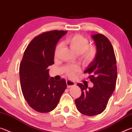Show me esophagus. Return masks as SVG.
Segmentation results:
<instances>
[{"label":"esophagus","mask_w":132,"mask_h":132,"mask_svg":"<svg viewBox=\"0 0 132 132\" xmlns=\"http://www.w3.org/2000/svg\"><path fill=\"white\" fill-rule=\"evenodd\" d=\"M66 84H67V87H68V88H70L71 87H73L75 86V82H73L72 81H71V80H67L66 81Z\"/></svg>","instance_id":"34e87169"}]
</instances>
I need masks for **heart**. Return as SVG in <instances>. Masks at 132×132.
I'll list each match as a JSON object with an SVG mask.
<instances>
[{
	"label": "heart",
	"mask_w": 132,
	"mask_h": 132,
	"mask_svg": "<svg viewBox=\"0 0 132 132\" xmlns=\"http://www.w3.org/2000/svg\"><path fill=\"white\" fill-rule=\"evenodd\" d=\"M64 42L70 46L73 51L79 54L81 61L84 63H90L95 59L97 55V48L95 45H89L88 38L81 34H75L64 40ZM62 46L61 43L56 46L54 56L56 57ZM79 70L77 66H70L66 68V72L69 77H72Z\"/></svg>",
	"instance_id": "obj_1"
}]
</instances>
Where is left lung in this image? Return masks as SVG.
I'll use <instances>...</instances> for the list:
<instances>
[{
  "instance_id": "1",
  "label": "left lung",
  "mask_w": 132,
  "mask_h": 132,
  "mask_svg": "<svg viewBox=\"0 0 132 132\" xmlns=\"http://www.w3.org/2000/svg\"><path fill=\"white\" fill-rule=\"evenodd\" d=\"M92 38L97 48V55L84 73L90 75L94 86L87 88V86L78 83L81 95L75 100L77 110L90 117L101 113L105 109L115 89L118 77L117 60L110 41L101 34L92 35Z\"/></svg>"
}]
</instances>
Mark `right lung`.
<instances>
[{"label": "right lung", "instance_id": "obj_1", "mask_svg": "<svg viewBox=\"0 0 132 132\" xmlns=\"http://www.w3.org/2000/svg\"><path fill=\"white\" fill-rule=\"evenodd\" d=\"M67 31H46L33 38L24 51L20 64L21 91L34 110L47 113L57 106L67 87L66 81L50 79L49 66L54 64V52L59 39Z\"/></svg>", "mask_w": 132, "mask_h": 132}]
</instances>
